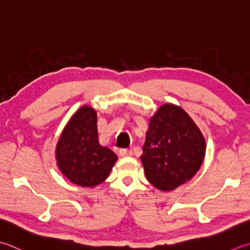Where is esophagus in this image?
<instances>
[{"label":"esophagus","instance_id":"1","mask_svg":"<svg viewBox=\"0 0 250 250\" xmlns=\"http://www.w3.org/2000/svg\"><path fill=\"white\" fill-rule=\"evenodd\" d=\"M119 155L121 157H128V156L131 155V150L130 149H125V148H122L119 150Z\"/></svg>","mask_w":250,"mask_h":250}]
</instances>
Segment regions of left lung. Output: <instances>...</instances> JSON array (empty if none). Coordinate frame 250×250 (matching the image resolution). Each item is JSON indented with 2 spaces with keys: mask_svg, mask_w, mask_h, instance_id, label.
<instances>
[{
  "mask_svg": "<svg viewBox=\"0 0 250 250\" xmlns=\"http://www.w3.org/2000/svg\"><path fill=\"white\" fill-rule=\"evenodd\" d=\"M206 141L182 107L164 104L149 118L141 156L146 179L163 192L173 190L197 173Z\"/></svg>",
  "mask_w": 250,
  "mask_h": 250,
  "instance_id": "obj_1",
  "label": "left lung"
}]
</instances>
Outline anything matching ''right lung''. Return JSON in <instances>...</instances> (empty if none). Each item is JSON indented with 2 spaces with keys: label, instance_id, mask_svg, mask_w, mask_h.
I'll return each mask as SVG.
<instances>
[{
  "label": "right lung",
  "instance_id": "right-lung-1",
  "mask_svg": "<svg viewBox=\"0 0 250 250\" xmlns=\"http://www.w3.org/2000/svg\"><path fill=\"white\" fill-rule=\"evenodd\" d=\"M58 169L71 183L95 188L108 178L118 156L99 143L97 115L83 105L71 116L55 148Z\"/></svg>",
  "mask_w": 250,
  "mask_h": 250
}]
</instances>
